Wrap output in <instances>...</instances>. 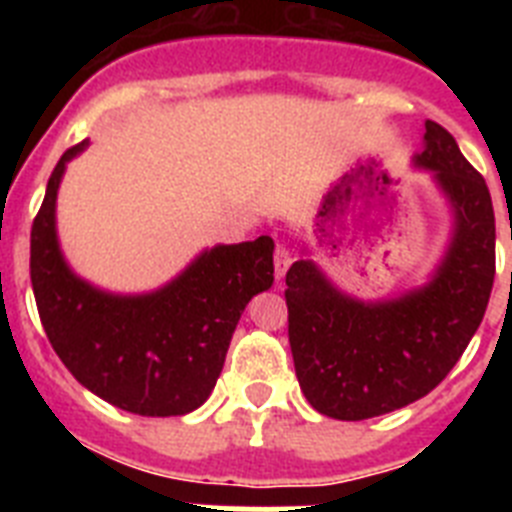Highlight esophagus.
<instances>
[{"label":"esophagus","instance_id":"1","mask_svg":"<svg viewBox=\"0 0 512 512\" xmlns=\"http://www.w3.org/2000/svg\"><path fill=\"white\" fill-rule=\"evenodd\" d=\"M289 264H292V253H289L287 246H282V243H279L277 251H274V271H277V279H284Z\"/></svg>","mask_w":512,"mask_h":512}]
</instances>
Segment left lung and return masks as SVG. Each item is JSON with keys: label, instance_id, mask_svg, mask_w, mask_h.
<instances>
[{"label": "left lung", "instance_id": "1", "mask_svg": "<svg viewBox=\"0 0 512 512\" xmlns=\"http://www.w3.org/2000/svg\"><path fill=\"white\" fill-rule=\"evenodd\" d=\"M413 169L428 171L451 215L449 241L423 284L364 300L302 256L287 271L289 346L318 413L366 420L420 400L454 369L477 333L495 279V212L485 179L454 135L425 120Z\"/></svg>", "mask_w": 512, "mask_h": 512}]
</instances>
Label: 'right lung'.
I'll return each mask as SVG.
<instances>
[{"instance_id": "right-lung-1", "label": "right lung", "mask_w": 512, "mask_h": 512, "mask_svg": "<svg viewBox=\"0 0 512 512\" xmlns=\"http://www.w3.org/2000/svg\"><path fill=\"white\" fill-rule=\"evenodd\" d=\"M63 153L30 233V279L40 323L76 382L115 408L148 418L187 415L205 405L223 372L248 302L274 284V241L202 248L174 279L122 295L79 277L58 241L56 202L69 161Z\"/></svg>"}]
</instances>
